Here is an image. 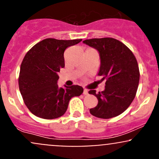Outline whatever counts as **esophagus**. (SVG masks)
<instances>
[{
	"label": "esophagus",
	"mask_w": 159,
	"mask_h": 159,
	"mask_svg": "<svg viewBox=\"0 0 159 159\" xmlns=\"http://www.w3.org/2000/svg\"><path fill=\"white\" fill-rule=\"evenodd\" d=\"M83 94H84V95H87V94H89V91H88L87 89H84V91H83Z\"/></svg>",
	"instance_id": "obj_1"
}]
</instances>
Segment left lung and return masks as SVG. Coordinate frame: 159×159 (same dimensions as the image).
I'll return each instance as SVG.
<instances>
[{"instance_id":"8db88e82","label":"left lung","mask_w":159,"mask_h":159,"mask_svg":"<svg viewBox=\"0 0 159 159\" xmlns=\"http://www.w3.org/2000/svg\"><path fill=\"white\" fill-rule=\"evenodd\" d=\"M83 43L98 51L100 57L98 75L106 81L104 91H89L98 100L90 113L105 119L121 115L134 100L139 87L140 74L135 57L127 46L115 38H93Z\"/></svg>"}]
</instances>
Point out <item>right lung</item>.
<instances>
[{
	"instance_id": "right-lung-1",
	"label": "right lung",
	"mask_w": 159,
	"mask_h": 159,
	"mask_svg": "<svg viewBox=\"0 0 159 159\" xmlns=\"http://www.w3.org/2000/svg\"><path fill=\"white\" fill-rule=\"evenodd\" d=\"M81 39L47 38L35 44L25 56L20 65L18 84L25 105L32 114L44 119L62 116L70 98L80 96L79 85L59 88L57 72L65 67L64 52Z\"/></svg>"
}]
</instances>
